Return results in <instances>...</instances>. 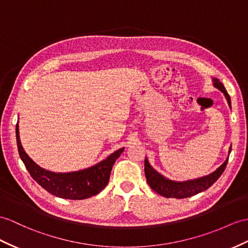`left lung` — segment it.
<instances>
[{
	"instance_id": "1",
	"label": "left lung",
	"mask_w": 248,
	"mask_h": 248,
	"mask_svg": "<svg viewBox=\"0 0 248 248\" xmlns=\"http://www.w3.org/2000/svg\"><path fill=\"white\" fill-rule=\"evenodd\" d=\"M213 83H214V86L217 89H219L221 93H224L225 98L227 100V103L229 107L232 108L231 96H229V94L227 93L224 85H223L219 78H213ZM231 152H232V146L229 147L227 159L224 161V163H223L222 165H220L218 168H217L215 171L210 172L209 174H206V176L196 178L192 180H186V181H174L164 177L163 174L156 171L155 168L150 165L147 158H145V161H144L145 177L147 179V183L150 186V188H152L154 191L158 192L159 195L163 197L176 198V199L188 198L199 194V192L206 190L220 178V176L225 170L226 164L228 162V156Z\"/></svg>"
}]
</instances>
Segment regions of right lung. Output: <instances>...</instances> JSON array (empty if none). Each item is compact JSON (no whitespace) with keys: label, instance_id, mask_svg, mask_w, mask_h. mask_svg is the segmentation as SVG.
I'll list each match as a JSON object with an SVG mask.
<instances>
[{"label":"right lung","instance_id":"1","mask_svg":"<svg viewBox=\"0 0 248 248\" xmlns=\"http://www.w3.org/2000/svg\"><path fill=\"white\" fill-rule=\"evenodd\" d=\"M16 137L20 158L32 179L49 194L69 200H83L98 195L108 184L114 162L123 153L120 148L85 170L70 172H53L40 167L24 150L20 140L19 121L16 126Z\"/></svg>","mask_w":248,"mask_h":248}]
</instances>
